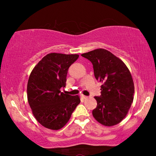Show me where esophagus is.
Segmentation results:
<instances>
[{
	"mask_svg": "<svg viewBox=\"0 0 156 156\" xmlns=\"http://www.w3.org/2000/svg\"><path fill=\"white\" fill-rule=\"evenodd\" d=\"M80 96L83 98H84V99H86V98H87V96H84V95H83V94H81L80 95Z\"/></svg>",
	"mask_w": 156,
	"mask_h": 156,
	"instance_id": "obj_1",
	"label": "esophagus"
}]
</instances>
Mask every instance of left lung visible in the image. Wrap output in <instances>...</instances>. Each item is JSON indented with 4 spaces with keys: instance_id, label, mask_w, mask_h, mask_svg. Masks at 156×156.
<instances>
[{
    "instance_id": "8db88e82",
    "label": "left lung",
    "mask_w": 156,
    "mask_h": 156,
    "mask_svg": "<svg viewBox=\"0 0 156 156\" xmlns=\"http://www.w3.org/2000/svg\"><path fill=\"white\" fill-rule=\"evenodd\" d=\"M82 56L91 62L95 78L103 84L101 95L95 96L97 107L92 114L105 126L120 122L127 114L133 100L134 84L129 69L122 60L104 49H97Z\"/></svg>"
}]
</instances>
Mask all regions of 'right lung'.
<instances>
[{
    "mask_svg": "<svg viewBox=\"0 0 156 156\" xmlns=\"http://www.w3.org/2000/svg\"><path fill=\"white\" fill-rule=\"evenodd\" d=\"M78 54L51 53L36 65L27 83V99L37 121L47 129L58 130L70 119L80 98L60 91L65 87L69 68Z\"/></svg>",
    "mask_w": 156,
    "mask_h": 156,
    "instance_id": "obj_1",
    "label": "right lung"
}]
</instances>
